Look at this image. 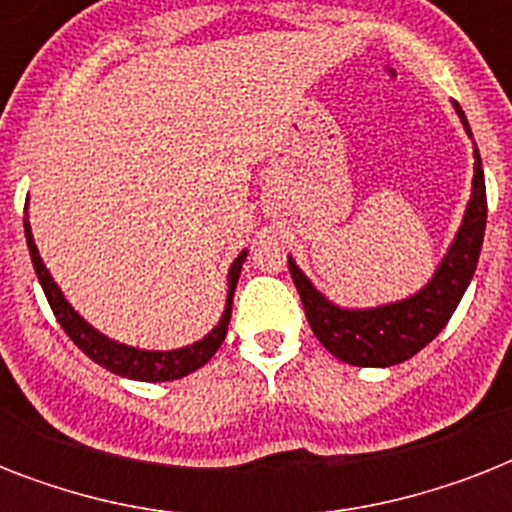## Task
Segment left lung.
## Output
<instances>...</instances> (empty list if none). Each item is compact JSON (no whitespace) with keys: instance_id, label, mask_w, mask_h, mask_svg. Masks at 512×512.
Wrapping results in <instances>:
<instances>
[{"instance_id":"1","label":"left lung","mask_w":512,"mask_h":512,"mask_svg":"<svg viewBox=\"0 0 512 512\" xmlns=\"http://www.w3.org/2000/svg\"><path fill=\"white\" fill-rule=\"evenodd\" d=\"M454 111L460 116L468 138H473L460 103H454ZM473 159V188L460 228L428 284L414 295L374 308H345L313 287V281L300 271L295 257L289 255V273L303 300L308 324L332 356L350 366L401 364L414 353H420L430 340H436L446 321L452 319L476 273L486 231V185L476 143Z\"/></svg>"}]
</instances>
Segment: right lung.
Listing matches in <instances>:
<instances>
[{
	"instance_id": "obj_1",
	"label": "right lung",
	"mask_w": 512,
	"mask_h": 512,
	"mask_svg": "<svg viewBox=\"0 0 512 512\" xmlns=\"http://www.w3.org/2000/svg\"><path fill=\"white\" fill-rule=\"evenodd\" d=\"M23 228H26V244L28 252H31V263H34L36 279L42 284L44 297L50 303L55 319L63 327L71 340L76 342V348L82 350L84 356H90L95 364H100L108 372L119 374V377H127V380H140V382H167V380H180L185 374L196 372L201 366L207 364L209 358L215 356L217 348L223 345L225 335H228V324H231V308H233V292H236V284H239L241 265L247 260L249 249H241L236 260L228 268V295H225V311L220 316L212 332L201 337V340L191 342V345H183V348L172 350H146L135 348V345H124L119 340H111L100 329H95L90 321H84L79 316L74 305L68 303L66 295L60 292V287L52 279V273L47 271L39 249H36L34 233H31V223L28 217L23 220Z\"/></svg>"
}]
</instances>
